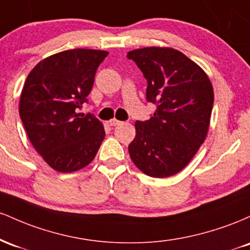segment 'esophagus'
<instances>
[{
	"instance_id": "obj_1",
	"label": "esophagus",
	"mask_w": 250,
	"mask_h": 250,
	"mask_svg": "<svg viewBox=\"0 0 250 250\" xmlns=\"http://www.w3.org/2000/svg\"><path fill=\"white\" fill-rule=\"evenodd\" d=\"M121 121H119V120H116V119H113V120H110V121H109V125H111V127H116V125H121Z\"/></svg>"
}]
</instances>
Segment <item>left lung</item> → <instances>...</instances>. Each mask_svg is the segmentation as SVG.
<instances>
[{
  "mask_svg": "<svg viewBox=\"0 0 250 250\" xmlns=\"http://www.w3.org/2000/svg\"><path fill=\"white\" fill-rule=\"evenodd\" d=\"M127 57L147 80V101L156 104L150 119L135 123L129 155L149 176H171L188 165L207 136L213 85L196 63L173 48L135 49Z\"/></svg>",
  "mask_w": 250,
  "mask_h": 250,
  "instance_id": "obj_1",
  "label": "left lung"
}]
</instances>
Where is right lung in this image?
Wrapping results in <instances>:
<instances>
[{"label": "right lung", "instance_id": "obj_1", "mask_svg": "<svg viewBox=\"0 0 250 250\" xmlns=\"http://www.w3.org/2000/svg\"><path fill=\"white\" fill-rule=\"evenodd\" d=\"M108 51L71 49L37 63L25 80L20 117L31 145L51 168L76 171L94 160L104 128L80 113Z\"/></svg>", "mask_w": 250, "mask_h": 250}]
</instances>
